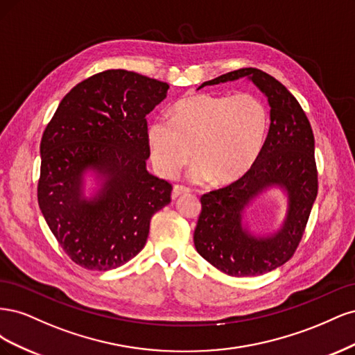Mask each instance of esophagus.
Segmentation results:
<instances>
[{
  "mask_svg": "<svg viewBox=\"0 0 355 355\" xmlns=\"http://www.w3.org/2000/svg\"><path fill=\"white\" fill-rule=\"evenodd\" d=\"M188 192H189V189H188L187 187L175 185V187H173V191H171V198L176 200V198H179L180 196H185V194H188Z\"/></svg>",
  "mask_w": 355,
  "mask_h": 355,
  "instance_id": "obj_1",
  "label": "esophagus"
}]
</instances>
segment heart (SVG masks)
<instances>
[{
  "label": "heart",
  "mask_w": 355,
  "mask_h": 355,
  "mask_svg": "<svg viewBox=\"0 0 355 355\" xmlns=\"http://www.w3.org/2000/svg\"><path fill=\"white\" fill-rule=\"evenodd\" d=\"M268 128L265 105L250 93L192 94L178 101L168 118L148 127L153 163L175 176L194 158L192 178L213 187L243 179L259 158Z\"/></svg>",
  "instance_id": "obj_1"
}]
</instances>
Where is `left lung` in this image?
Instances as JSON below:
<instances>
[{
    "label": "left lung",
    "instance_id": "8db88e82",
    "mask_svg": "<svg viewBox=\"0 0 355 355\" xmlns=\"http://www.w3.org/2000/svg\"><path fill=\"white\" fill-rule=\"evenodd\" d=\"M243 77L266 96L271 106L270 130L249 173L201 197L194 232L197 252L232 277L259 275L286 263L302 239L318 191L313 128L302 106L280 81L261 69L243 68L202 83L198 89ZM271 186L282 187L288 194L286 219L277 233L257 238L243 228V210Z\"/></svg>",
    "mask_w": 355,
    "mask_h": 355
}]
</instances>
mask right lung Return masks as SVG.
<instances>
[{
	"instance_id": "obj_1",
	"label": "right lung",
	"mask_w": 355,
	"mask_h": 355,
	"mask_svg": "<svg viewBox=\"0 0 355 355\" xmlns=\"http://www.w3.org/2000/svg\"><path fill=\"white\" fill-rule=\"evenodd\" d=\"M168 84L125 69L81 81L62 99L41 137L38 204L72 262L114 270L141 252L154 213L171 201V185L146 170V115ZM93 171L100 189L83 194Z\"/></svg>"
}]
</instances>
